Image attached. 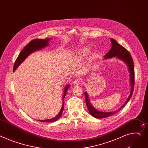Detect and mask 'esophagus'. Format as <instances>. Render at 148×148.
<instances>
[{
	"mask_svg": "<svg viewBox=\"0 0 148 148\" xmlns=\"http://www.w3.org/2000/svg\"><path fill=\"white\" fill-rule=\"evenodd\" d=\"M84 82L83 79L81 78H76V79H75V81L73 82L74 85H81Z\"/></svg>",
	"mask_w": 148,
	"mask_h": 148,
	"instance_id": "34e87169",
	"label": "esophagus"
}]
</instances>
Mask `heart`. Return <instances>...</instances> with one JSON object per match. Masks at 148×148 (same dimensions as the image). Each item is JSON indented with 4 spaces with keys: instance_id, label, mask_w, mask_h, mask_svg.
Returning a JSON list of instances; mask_svg holds the SVG:
<instances>
[{
    "instance_id": "heart-1",
    "label": "heart",
    "mask_w": 148,
    "mask_h": 148,
    "mask_svg": "<svg viewBox=\"0 0 148 148\" xmlns=\"http://www.w3.org/2000/svg\"><path fill=\"white\" fill-rule=\"evenodd\" d=\"M88 53V50H86V49H84V50H82V54H86Z\"/></svg>"
}]
</instances>
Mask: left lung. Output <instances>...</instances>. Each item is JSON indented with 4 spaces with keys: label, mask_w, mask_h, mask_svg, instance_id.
<instances>
[{
    "label": "left lung",
    "mask_w": 148,
    "mask_h": 148,
    "mask_svg": "<svg viewBox=\"0 0 148 148\" xmlns=\"http://www.w3.org/2000/svg\"><path fill=\"white\" fill-rule=\"evenodd\" d=\"M111 42L112 47L110 51L107 53V54L105 56V58H112V57H117V58L122 60L126 63L129 67V70L130 72V82H131V92L130 94V96L129 97L128 99L126 101L123 106H121L119 110L112 111V112H100L95 110L92 105L90 104L89 101V99L88 97V94L86 92H85V101L86 104L88 108L89 112L90 114V115L92 116L97 118V119H103L108 117L109 116H111L114 114L119 112L120 110H121L126 105L129 99L131 98L133 90H134V64H133V60L132 58V56L130 53L126 49H125L124 47H123L121 45L119 44L114 39L111 38Z\"/></svg>",
    "instance_id": "left-lung-1"
}]
</instances>
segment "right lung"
Masks as SVG:
<instances>
[{
	"label": "right lung",
	"instance_id": "right-lung-1",
	"mask_svg": "<svg viewBox=\"0 0 148 148\" xmlns=\"http://www.w3.org/2000/svg\"><path fill=\"white\" fill-rule=\"evenodd\" d=\"M50 39H46V40H42V39H35V40H31L26 46L23 49L19 54L18 55L17 59L15 60L14 66V69L13 71L14 72L16 68L18 67V66L23 62L27 57L33 51H35L37 50H38L42 48H44V47H46L47 45L49 44V41ZM69 85H67L65 88H64V95H63V99L66 96V92L67 91V89L69 88ZM64 109V102L63 103V106L61 108L60 111L58 114V116H56L55 117L51 119H49V120H41L42 122H54L56 121V120H58L62 116V112Z\"/></svg>",
	"mask_w": 148,
	"mask_h": 148
}]
</instances>
